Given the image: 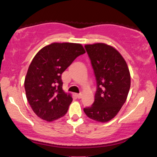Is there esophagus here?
I'll list each match as a JSON object with an SVG mask.
<instances>
[{"label":"esophagus","instance_id":"1","mask_svg":"<svg viewBox=\"0 0 157 157\" xmlns=\"http://www.w3.org/2000/svg\"><path fill=\"white\" fill-rule=\"evenodd\" d=\"M76 97H77L78 99H80V98H82V94H77Z\"/></svg>","mask_w":157,"mask_h":157}]
</instances>
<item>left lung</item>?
Masks as SVG:
<instances>
[{"instance_id":"1","label":"left lung","mask_w":157,"mask_h":157,"mask_svg":"<svg viewBox=\"0 0 157 157\" xmlns=\"http://www.w3.org/2000/svg\"><path fill=\"white\" fill-rule=\"evenodd\" d=\"M97 79L94 102L85 108L88 117L109 122L124 105L131 86V75L125 59L113 46L103 43L85 45Z\"/></svg>"}]
</instances>
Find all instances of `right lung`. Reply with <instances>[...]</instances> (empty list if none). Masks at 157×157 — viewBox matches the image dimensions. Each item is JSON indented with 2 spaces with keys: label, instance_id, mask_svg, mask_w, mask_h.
<instances>
[{
  "label": "right lung",
  "instance_id": "1",
  "mask_svg": "<svg viewBox=\"0 0 157 157\" xmlns=\"http://www.w3.org/2000/svg\"><path fill=\"white\" fill-rule=\"evenodd\" d=\"M86 53L75 43H52L36 54L25 77L26 96L40 118L52 122L63 117L72 102L63 89L61 75L78 56Z\"/></svg>",
  "mask_w": 157,
  "mask_h": 157
}]
</instances>
